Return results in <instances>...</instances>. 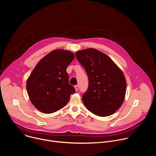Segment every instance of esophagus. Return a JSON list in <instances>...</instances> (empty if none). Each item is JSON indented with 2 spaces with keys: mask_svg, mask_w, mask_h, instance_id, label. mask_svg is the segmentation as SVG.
Here are the masks:
<instances>
[{
  "mask_svg": "<svg viewBox=\"0 0 156 156\" xmlns=\"http://www.w3.org/2000/svg\"><path fill=\"white\" fill-rule=\"evenodd\" d=\"M74 87H75V89L76 91H78V86L77 85H75V86H74Z\"/></svg>",
  "mask_w": 156,
  "mask_h": 156,
  "instance_id": "1",
  "label": "esophagus"
}]
</instances>
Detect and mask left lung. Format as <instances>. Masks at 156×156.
Returning <instances> with one entry per match:
<instances>
[{"label": "left lung", "instance_id": "obj_1", "mask_svg": "<svg viewBox=\"0 0 156 156\" xmlns=\"http://www.w3.org/2000/svg\"><path fill=\"white\" fill-rule=\"evenodd\" d=\"M75 55L89 80L82 96L86 108L99 117L112 115L125 97L126 81L122 71L108 55L93 48L78 51Z\"/></svg>", "mask_w": 156, "mask_h": 156}]
</instances>
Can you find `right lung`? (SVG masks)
Masks as SVG:
<instances>
[{
	"instance_id": "1",
	"label": "right lung",
	"mask_w": 156,
	"mask_h": 156,
	"mask_svg": "<svg viewBox=\"0 0 156 156\" xmlns=\"http://www.w3.org/2000/svg\"><path fill=\"white\" fill-rule=\"evenodd\" d=\"M75 58L69 51L56 49L36 65L27 81L31 103L44 114H52L64 107L75 90L69 83L66 68Z\"/></svg>"
}]
</instances>
